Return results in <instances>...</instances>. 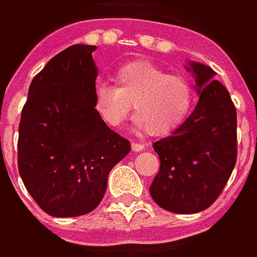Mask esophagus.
<instances>
[{
	"label": "esophagus",
	"instance_id": "obj_1",
	"mask_svg": "<svg viewBox=\"0 0 257 257\" xmlns=\"http://www.w3.org/2000/svg\"><path fill=\"white\" fill-rule=\"evenodd\" d=\"M145 145L143 143H137V142H133L132 143V149H133V152H142V150H145Z\"/></svg>",
	"mask_w": 257,
	"mask_h": 257
}]
</instances>
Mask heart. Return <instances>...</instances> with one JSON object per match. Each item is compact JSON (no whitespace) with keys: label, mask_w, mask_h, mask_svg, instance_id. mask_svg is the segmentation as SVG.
Masks as SVG:
<instances>
[{"label":"heart","mask_w":257,"mask_h":257,"mask_svg":"<svg viewBox=\"0 0 257 257\" xmlns=\"http://www.w3.org/2000/svg\"><path fill=\"white\" fill-rule=\"evenodd\" d=\"M197 101L194 84L181 75L135 60L115 73V85L98 81L92 105L98 117L111 128H118L130 115L132 105L139 125L150 135H168L191 115Z\"/></svg>","instance_id":"1"}]
</instances>
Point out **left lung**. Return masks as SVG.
<instances>
[{"mask_svg": "<svg viewBox=\"0 0 257 257\" xmlns=\"http://www.w3.org/2000/svg\"><path fill=\"white\" fill-rule=\"evenodd\" d=\"M199 101L172 135L155 142L161 168L150 195L163 210L194 214L220 197L237 161V114L210 66L191 62Z\"/></svg>", "mask_w": 257, "mask_h": 257, "instance_id": "left-lung-1", "label": "left lung"}]
</instances>
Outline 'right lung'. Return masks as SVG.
<instances>
[{
	"label": "right lung",
	"mask_w": 257,
	"mask_h": 257,
	"mask_svg": "<svg viewBox=\"0 0 257 257\" xmlns=\"http://www.w3.org/2000/svg\"><path fill=\"white\" fill-rule=\"evenodd\" d=\"M95 46L73 45L33 78L19 125V172L37 205L52 217L95 210L109 171L130 142L98 117L92 94Z\"/></svg>",
	"instance_id": "1"
}]
</instances>
